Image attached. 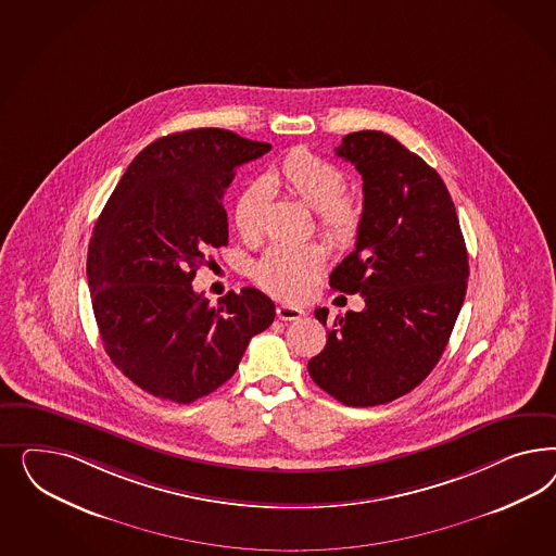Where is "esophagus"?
Masks as SVG:
<instances>
[{
  "mask_svg": "<svg viewBox=\"0 0 556 556\" xmlns=\"http://www.w3.org/2000/svg\"><path fill=\"white\" fill-rule=\"evenodd\" d=\"M277 318L283 321L300 320V318H303V309L295 307V305L281 303V305H277Z\"/></svg>",
  "mask_w": 556,
  "mask_h": 556,
  "instance_id": "34e87169",
  "label": "esophagus"
}]
</instances>
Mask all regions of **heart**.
<instances>
[{
	"mask_svg": "<svg viewBox=\"0 0 556 556\" xmlns=\"http://www.w3.org/2000/svg\"><path fill=\"white\" fill-rule=\"evenodd\" d=\"M269 189H286L293 198L314 207L318 228L334 244H351L361 228L363 203L342 189L344 173L334 163L305 149L286 154L263 181H254L240 191L235 203L238 235L254 238L261 232V219ZM324 267V251L314 242H279L256 261V283L283 300H300Z\"/></svg>",
	"mask_w": 556,
	"mask_h": 556,
	"instance_id": "heart-1",
	"label": "heart"
}]
</instances>
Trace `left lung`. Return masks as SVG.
Instances as JSON below:
<instances>
[{
	"label": "left lung",
	"instance_id": "8db88e82",
	"mask_svg": "<svg viewBox=\"0 0 556 556\" xmlns=\"http://www.w3.org/2000/svg\"><path fill=\"white\" fill-rule=\"evenodd\" d=\"M338 156L363 177L356 244L330 287L365 298L363 312L337 316L309 377L353 407L389 404L437 367L465 302L469 258L455 203L434 168L393 136L361 130ZM316 318L326 326L328 309Z\"/></svg>",
	"mask_w": 556,
	"mask_h": 556
}]
</instances>
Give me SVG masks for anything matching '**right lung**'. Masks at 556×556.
<instances>
[{
  "instance_id": "1",
  "label": "right lung",
  "mask_w": 556,
  "mask_h": 556,
  "mask_svg": "<svg viewBox=\"0 0 556 556\" xmlns=\"http://www.w3.org/2000/svg\"><path fill=\"white\" fill-rule=\"evenodd\" d=\"M270 151L222 128L163 136L138 152L96 222L87 279L112 363L154 397L191 404L224 386L275 320L254 287L216 307L191 281L228 244L222 205L236 167Z\"/></svg>"
}]
</instances>
